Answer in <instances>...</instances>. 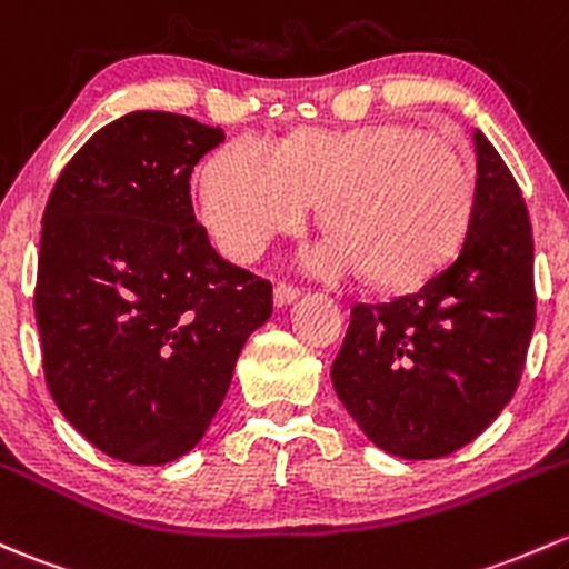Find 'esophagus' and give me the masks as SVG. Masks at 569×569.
Wrapping results in <instances>:
<instances>
[{
  "instance_id": "34e87169",
  "label": "esophagus",
  "mask_w": 569,
  "mask_h": 569,
  "mask_svg": "<svg viewBox=\"0 0 569 569\" xmlns=\"http://www.w3.org/2000/svg\"><path fill=\"white\" fill-rule=\"evenodd\" d=\"M300 297V289L297 286H286V283H278L274 286V305L278 308H286V305H291Z\"/></svg>"
}]
</instances>
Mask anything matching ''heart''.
Masks as SVG:
<instances>
[{"label": "heart", "instance_id": "heart-1", "mask_svg": "<svg viewBox=\"0 0 569 569\" xmlns=\"http://www.w3.org/2000/svg\"><path fill=\"white\" fill-rule=\"evenodd\" d=\"M316 201L332 237L305 250L308 272L362 269L381 289H411L463 237L475 171L452 143L409 124L305 128L280 143L242 136L201 169V220L237 261L256 259L274 234L300 231Z\"/></svg>", "mask_w": 569, "mask_h": 569}]
</instances>
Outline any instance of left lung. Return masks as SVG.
Masks as SVG:
<instances>
[{
  "instance_id": "1",
  "label": "left lung",
  "mask_w": 569,
  "mask_h": 569,
  "mask_svg": "<svg viewBox=\"0 0 569 569\" xmlns=\"http://www.w3.org/2000/svg\"><path fill=\"white\" fill-rule=\"evenodd\" d=\"M456 256L415 295L355 305L332 387L379 450L450 456L501 415L535 330V242L516 179L480 130Z\"/></svg>"
}]
</instances>
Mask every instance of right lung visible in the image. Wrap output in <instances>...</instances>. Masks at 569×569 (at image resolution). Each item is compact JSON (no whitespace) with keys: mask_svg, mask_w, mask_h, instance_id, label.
Instances as JSON below:
<instances>
[{"mask_svg":"<svg viewBox=\"0 0 569 569\" xmlns=\"http://www.w3.org/2000/svg\"><path fill=\"white\" fill-rule=\"evenodd\" d=\"M223 141L182 113H124L48 199L34 291L48 390L122 463L188 456L272 316V286L220 259L196 223L190 174Z\"/></svg>","mask_w":569,"mask_h":569,"instance_id":"right-lung-1","label":"right lung"}]
</instances>
